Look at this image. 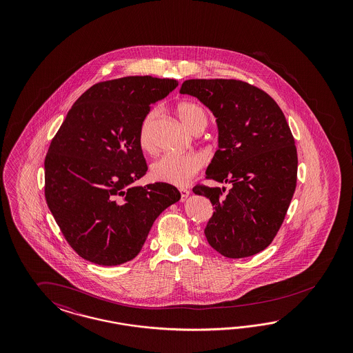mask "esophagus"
Returning a JSON list of instances; mask_svg holds the SVG:
<instances>
[{
  "label": "esophagus",
  "instance_id": "obj_1",
  "mask_svg": "<svg viewBox=\"0 0 353 353\" xmlns=\"http://www.w3.org/2000/svg\"><path fill=\"white\" fill-rule=\"evenodd\" d=\"M180 192H181V202H185L188 199L190 192L188 189H180Z\"/></svg>",
  "mask_w": 353,
  "mask_h": 353
}]
</instances>
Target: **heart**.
<instances>
[{
	"instance_id": "heart-1",
	"label": "heart",
	"mask_w": 353,
	"mask_h": 353,
	"mask_svg": "<svg viewBox=\"0 0 353 353\" xmlns=\"http://www.w3.org/2000/svg\"><path fill=\"white\" fill-rule=\"evenodd\" d=\"M176 111L182 123L192 132L196 129L205 128L208 118L203 107L199 106L198 103L183 101L177 105ZM155 118L157 112L150 111L142 120L139 127V148L148 154L154 152L155 150L152 139V125ZM203 164V157L196 152L167 154L152 164L151 176L155 181L165 182L174 186H185L192 181V177L198 172L201 171Z\"/></svg>"
}]
</instances>
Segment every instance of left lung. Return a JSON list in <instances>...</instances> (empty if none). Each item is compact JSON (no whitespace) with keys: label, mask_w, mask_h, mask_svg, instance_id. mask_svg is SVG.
I'll use <instances>...</instances> for the list:
<instances>
[{"label":"left lung","mask_w":353,"mask_h":353,"mask_svg":"<svg viewBox=\"0 0 353 353\" xmlns=\"http://www.w3.org/2000/svg\"><path fill=\"white\" fill-rule=\"evenodd\" d=\"M181 94L208 107L219 128V150L205 177L232 183L196 185L214 212L204 234L223 256L241 259L265 250L277 234L296 188L298 154L286 118L264 90L241 80L192 79Z\"/></svg>","instance_id":"left-lung-1"}]
</instances>
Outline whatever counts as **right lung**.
Wrapping results in <instances>:
<instances>
[{
    "instance_id": "obj_1",
    "label": "right lung",
    "mask_w": 353,
    "mask_h": 353,
    "mask_svg": "<svg viewBox=\"0 0 353 353\" xmlns=\"http://www.w3.org/2000/svg\"><path fill=\"white\" fill-rule=\"evenodd\" d=\"M173 79L127 76L90 86L68 111L45 158V199L79 256L112 267L139 254L157 217L181 194L170 183L136 186L148 164L139 127Z\"/></svg>"
}]
</instances>
